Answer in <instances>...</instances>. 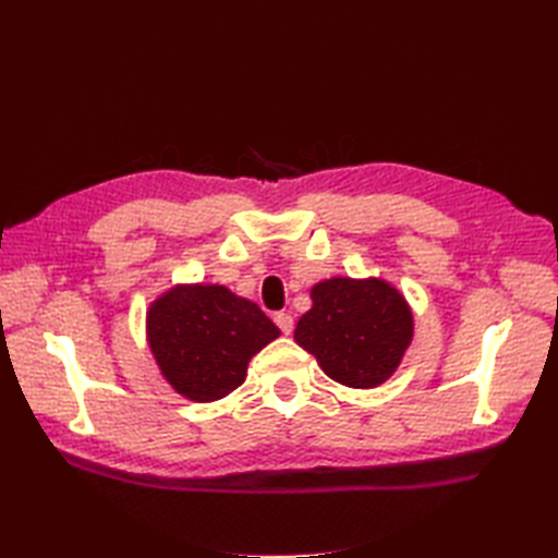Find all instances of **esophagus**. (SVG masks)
Segmentation results:
<instances>
[{
    "label": "esophagus",
    "mask_w": 558,
    "mask_h": 558,
    "mask_svg": "<svg viewBox=\"0 0 558 558\" xmlns=\"http://www.w3.org/2000/svg\"><path fill=\"white\" fill-rule=\"evenodd\" d=\"M276 324H278V328L282 330V333L290 336L292 328H294V318L288 312H280V314H276Z\"/></svg>",
    "instance_id": "1"
}]
</instances>
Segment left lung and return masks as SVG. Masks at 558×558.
Masks as SVG:
<instances>
[{
	"instance_id": "left-lung-1",
	"label": "left lung",
	"mask_w": 558,
	"mask_h": 558,
	"mask_svg": "<svg viewBox=\"0 0 558 558\" xmlns=\"http://www.w3.org/2000/svg\"><path fill=\"white\" fill-rule=\"evenodd\" d=\"M412 312L386 280L330 278L312 288L294 340L333 381L376 388L393 376L412 342Z\"/></svg>"
}]
</instances>
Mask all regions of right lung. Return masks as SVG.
<instances>
[{
    "mask_svg": "<svg viewBox=\"0 0 558 558\" xmlns=\"http://www.w3.org/2000/svg\"><path fill=\"white\" fill-rule=\"evenodd\" d=\"M146 336L177 393L210 402L244 384L248 360L280 336L258 304L222 286H177L150 304Z\"/></svg>",
    "mask_w": 558,
    "mask_h": 558,
    "instance_id": "1",
    "label": "right lung"
}]
</instances>
